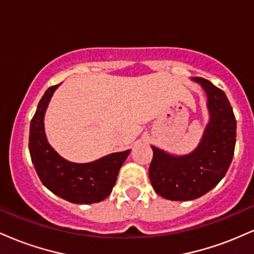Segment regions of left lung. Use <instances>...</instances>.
I'll use <instances>...</instances> for the list:
<instances>
[{
	"label": "left lung",
	"mask_w": 254,
	"mask_h": 254,
	"mask_svg": "<svg viewBox=\"0 0 254 254\" xmlns=\"http://www.w3.org/2000/svg\"><path fill=\"white\" fill-rule=\"evenodd\" d=\"M208 98L209 123L199 144L186 155H171L151 145V185L157 194L171 200H191L209 192L226 176L237 142V121L222 89L210 81L193 77Z\"/></svg>",
	"instance_id": "1"
}]
</instances>
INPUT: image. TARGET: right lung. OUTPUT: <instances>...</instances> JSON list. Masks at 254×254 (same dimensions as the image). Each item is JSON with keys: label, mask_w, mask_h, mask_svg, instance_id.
Segmentation results:
<instances>
[{"label": "right lung", "mask_w": 254, "mask_h": 254, "mask_svg": "<svg viewBox=\"0 0 254 254\" xmlns=\"http://www.w3.org/2000/svg\"><path fill=\"white\" fill-rule=\"evenodd\" d=\"M60 84L46 90L31 121L28 149L32 162L44 186L58 197L76 204L101 202L112 191L130 149L88 164H75L61 156L48 142L44 129L45 111Z\"/></svg>", "instance_id": "obj_1"}]
</instances>
